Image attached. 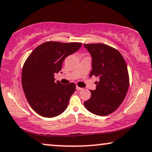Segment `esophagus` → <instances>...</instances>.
Returning <instances> with one entry per match:
<instances>
[{
	"mask_svg": "<svg viewBox=\"0 0 152 152\" xmlns=\"http://www.w3.org/2000/svg\"><path fill=\"white\" fill-rule=\"evenodd\" d=\"M76 89L77 90H78V91H80V90H82V88H80V86H76Z\"/></svg>",
	"mask_w": 152,
	"mask_h": 152,
	"instance_id": "34e87169",
	"label": "esophagus"
}]
</instances>
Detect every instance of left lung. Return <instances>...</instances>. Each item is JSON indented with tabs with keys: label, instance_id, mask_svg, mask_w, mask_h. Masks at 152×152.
Listing matches in <instances>:
<instances>
[{
	"label": "left lung",
	"instance_id": "obj_1",
	"mask_svg": "<svg viewBox=\"0 0 152 152\" xmlns=\"http://www.w3.org/2000/svg\"><path fill=\"white\" fill-rule=\"evenodd\" d=\"M84 45L92 57L90 77L99 78L96 89L91 91L90 99L84 102V107L95 115H109L123 102L129 86L125 60L118 50L104 43Z\"/></svg>",
	"mask_w": 152,
	"mask_h": 152
}]
</instances>
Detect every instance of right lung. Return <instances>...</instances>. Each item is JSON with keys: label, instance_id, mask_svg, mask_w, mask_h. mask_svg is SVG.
Returning <instances> with one entry per match:
<instances>
[{"label": "right lung", "instance_id": "add662e5", "mask_svg": "<svg viewBox=\"0 0 152 152\" xmlns=\"http://www.w3.org/2000/svg\"><path fill=\"white\" fill-rule=\"evenodd\" d=\"M82 43L47 41L33 50L23 66L21 82L25 95L35 112L53 118L67 108L75 84L55 82V74L61 70L64 59L77 51Z\"/></svg>", "mask_w": 152, "mask_h": 152}]
</instances>
